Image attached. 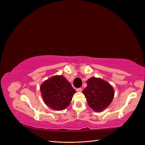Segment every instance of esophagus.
<instances>
[{"mask_svg":"<svg viewBox=\"0 0 145 145\" xmlns=\"http://www.w3.org/2000/svg\"><path fill=\"white\" fill-rule=\"evenodd\" d=\"M76 90H77V91L81 92L82 91V88H77Z\"/></svg>","mask_w":145,"mask_h":145,"instance_id":"34e87169","label":"esophagus"}]
</instances>
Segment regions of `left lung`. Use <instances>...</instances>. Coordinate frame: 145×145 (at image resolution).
<instances>
[{
    "mask_svg": "<svg viewBox=\"0 0 145 145\" xmlns=\"http://www.w3.org/2000/svg\"><path fill=\"white\" fill-rule=\"evenodd\" d=\"M87 86L83 91L88 104L95 112H100L111 104L114 91L109 83L102 78L91 77L86 81Z\"/></svg>",
    "mask_w": 145,
    "mask_h": 145,
    "instance_id": "obj_1",
    "label": "left lung"
}]
</instances>
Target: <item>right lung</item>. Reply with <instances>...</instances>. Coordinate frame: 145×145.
<instances>
[{
    "instance_id": "obj_1",
    "label": "right lung",
    "mask_w": 145,
    "mask_h": 145,
    "mask_svg": "<svg viewBox=\"0 0 145 145\" xmlns=\"http://www.w3.org/2000/svg\"><path fill=\"white\" fill-rule=\"evenodd\" d=\"M40 91L44 103L56 111H62L68 106L76 92L62 76H54L43 82Z\"/></svg>"
}]
</instances>
